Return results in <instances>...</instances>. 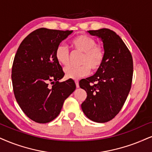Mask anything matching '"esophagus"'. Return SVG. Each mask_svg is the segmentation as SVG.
Masks as SVG:
<instances>
[{"label": "esophagus", "mask_w": 152, "mask_h": 152, "mask_svg": "<svg viewBox=\"0 0 152 152\" xmlns=\"http://www.w3.org/2000/svg\"><path fill=\"white\" fill-rule=\"evenodd\" d=\"M75 84H76L77 88H79L80 85H79V81H78V80H75Z\"/></svg>", "instance_id": "34e87169"}]
</instances>
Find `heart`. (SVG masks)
<instances>
[{
  "label": "heart",
  "instance_id": "b5f03b06",
  "mask_svg": "<svg viewBox=\"0 0 152 152\" xmlns=\"http://www.w3.org/2000/svg\"><path fill=\"white\" fill-rule=\"evenodd\" d=\"M70 46L73 50L82 53L79 66L70 65L64 70L65 77L67 79L78 80L87 75L90 72L100 69L104 62L105 50L91 37L86 34L78 35L72 39ZM55 57L61 65H67L69 63V51L65 45L61 44L56 48Z\"/></svg>",
  "mask_w": 152,
  "mask_h": 152
}]
</instances>
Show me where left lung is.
<instances>
[{"label":"left lung","mask_w":152,"mask_h":152,"mask_svg":"<svg viewBox=\"0 0 152 152\" xmlns=\"http://www.w3.org/2000/svg\"><path fill=\"white\" fill-rule=\"evenodd\" d=\"M87 32L103 42L105 59L94 75L80 82L87 94L81 107L91 121L106 123L119 113L126 101L132 85L133 61L126 45L113 31L103 28Z\"/></svg>","instance_id":"8db88e82"}]
</instances>
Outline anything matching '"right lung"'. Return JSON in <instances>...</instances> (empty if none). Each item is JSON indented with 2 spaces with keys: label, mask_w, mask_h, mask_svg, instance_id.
Returning <instances> with one entry per match:
<instances>
[{
  "label": "right lung",
  "mask_w": 152,
  "mask_h": 152,
  "mask_svg": "<svg viewBox=\"0 0 152 152\" xmlns=\"http://www.w3.org/2000/svg\"><path fill=\"white\" fill-rule=\"evenodd\" d=\"M72 31L40 28L29 34L17 50L11 76L14 94L22 111L37 123L55 119L76 89L72 80L58 82L65 73L55 57L56 48Z\"/></svg>",
  "instance_id": "right-lung-1"
}]
</instances>
